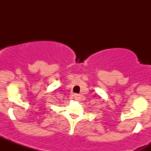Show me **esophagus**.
<instances>
[{
	"mask_svg": "<svg viewBox=\"0 0 151 151\" xmlns=\"http://www.w3.org/2000/svg\"><path fill=\"white\" fill-rule=\"evenodd\" d=\"M74 99H77V100L80 99V96H79V95L75 94V95H74Z\"/></svg>",
	"mask_w": 151,
	"mask_h": 151,
	"instance_id": "34e87169",
	"label": "esophagus"
}]
</instances>
